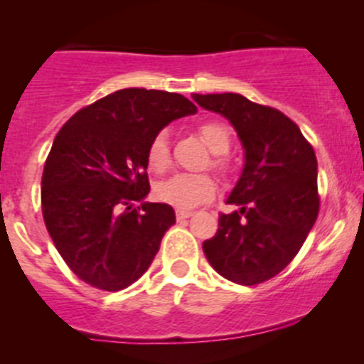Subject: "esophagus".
Listing matches in <instances>:
<instances>
[{
    "instance_id": "34e87169",
    "label": "esophagus",
    "mask_w": 364,
    "mask_h": 364,
    "mask_svg": "<svg viewBox=\"0 0 364 364\" xmlns=\"http://www.w3.org/2000/svg\"><path fill=\"white\" fill-rule=\"evenodd\" d=\"M193 215L192 209H176V216H178V220H183V218H190V216Z\"/></svg>"
}]
</instances>
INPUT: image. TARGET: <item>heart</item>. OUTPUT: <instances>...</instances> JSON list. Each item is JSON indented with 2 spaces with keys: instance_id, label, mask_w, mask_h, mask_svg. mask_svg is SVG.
Instances as JSON below:
<instances>
[{
  "instance_id": "b5f03b06",
  "label": "heart",
  "mask_w": 364,
  "mask_h": 364,
  "mask_svg": "<svg viewBox=\"0 0 364 364\" xmlns=\"http://www.w3.org/2000/svg\"><path fill=\"white\" fill-rule=\"evenodd\" d=\"M199 135L203 142L213 153L216 168H223V160L230 148V130L220 121H205L199 127ZM148 165L153 172H165L171 165V148H168V134L159 132L151 139L148 148ZM216 192V183L208 174H176L165 179L156 186V197L161 203L176 208H193L211 199Z\"/></svg>"
}]
</instances>
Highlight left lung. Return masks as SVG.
I'll return each mask as SVG.
<instances>
[{"label": "left lung", "mask_w": 364, "mask_h": 364, "mask_svg": "<svg viewBox=\"0 0 364 364\" xmlns=\"http://www.w3.org/2000/svg\"><path fill=\"white\" fill-rule=\"evenodd\" d=\"M222 114L237 132L245 165L220 215L218 230L203 243L213 269L240 285L277 277L303 247L318 215L317 159L299 127L284 112L237 93L192 95Z\"/></svg>", "instance_id": "1"}]
</instances>
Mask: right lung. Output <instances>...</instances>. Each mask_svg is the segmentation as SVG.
Here are the masks:
<instances>
[{"label":"right lung","instance_id":"1","mask_svg":"<svg viewBox=\"0 0 364 364\" xmlns=\"http://www.w3.org/2000/svg\"><path fill=\"white\" fill-rule=\"evenodd\" d=\"M196 112L183 95L127 87L80 109L58 132L42 174V213L80 280L116 292L151 266L176 213L144 203L149 142L171 121Z\"/></svg>","mask_w":364,"mask_h":364}]
</instances>
